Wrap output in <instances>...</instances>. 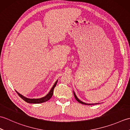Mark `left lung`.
Listing matches in <instances>:
<instances>
[{
    "label": "left lung",
    "mask_w": 130,
    "mask_h": 130,
    "mask_svg": "<svg viewBox=\"0 0 130 130\" xmlns=\"http://www.w3.org/2000/svg\"><path fill=\"white\" fill-rule=\"evenodd\" d=\"M73 93H74V97H75V99H76V100L77 101H78V102H79L80 103H81V104H85V105H93V104H99V103H85V102H82V101H81L80 100V99H79V98H78V97H77V96L76 95V94H75V92H73Z\"/></svg>",
    "instance_id": "left-lung-1"
}]
</instances>
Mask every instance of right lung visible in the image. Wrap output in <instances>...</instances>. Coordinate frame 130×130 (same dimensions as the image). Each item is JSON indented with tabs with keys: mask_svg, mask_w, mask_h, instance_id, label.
<instances>
[{
	"mask_svg": "<svg viewBox=\"0 0 130 130\" xmlns=\"http://www.w3.org/2000/svg\"><path fill=\"white\" fill-rule=\"evenodd\" d=\"M57 80H56L55 82V84H54L53 86H52V88L51 89V90H50V92H48V93L46 95H45V96H43L42 98H27L25 97V96H23V95L21 94L20 93H19L17 91L15 90V92L17 93V94H18V95L20 96V97L23 99L24 101H26L27 103H35V104H38V103H43V102H45L46 101H48L50 99L52 95H53V93H54V89L55 87H56V85L57 84Z\"/></svg>",
	"mask_w": 130,
	"mask_h": 130,
	"instance_id": "right-lung-1",
	"label": "right lung"
}]
</instances>
